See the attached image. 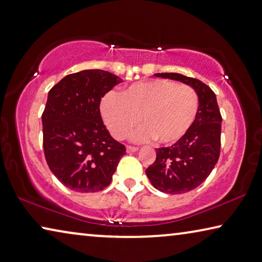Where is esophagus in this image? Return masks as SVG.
<instances>
[{"label": "esophagus", "mask_w": 262, "mask_h": 262, "mask_svg": "<svg viewBox=\"0 0 262 262\" xmlns=\"http://www.w3.org/2000/svg\"><path fill=\"white\" fill-rule=\"evenodd\" d=\"M139 148L138 147H132V146H127V152H135L138 151Z\"/></svg>", "instance_id": "1"}]
</instances>
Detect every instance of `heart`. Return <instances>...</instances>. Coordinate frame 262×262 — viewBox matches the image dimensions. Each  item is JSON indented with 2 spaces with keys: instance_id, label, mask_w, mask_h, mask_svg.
Returning <instances> with one entry per match:
<instances>
[{
  "instance_id": "1",
  "label": "heart",
  "mask_w": 262,
  "mask_h": 262,
  "mask_svg": "<svg viewBox=\"0 0 262 262\" xmlns=\"http://www.w3.org/2000/svg\"><path fill=\"white\" fill-rule=\"evenodd\" d=\"M199 98L192 87L167 79L138 82L121 95H103L100 113L115 139H123L133 128L143 123L134 134L136 141L155 139L163 146L177 143L191 129L197 118Z\"/></svg>"
}]
</instances>
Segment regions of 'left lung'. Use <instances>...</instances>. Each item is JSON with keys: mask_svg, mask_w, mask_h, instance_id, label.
Instances as JSON below:
<instances>
[{"mask_svg": "<svg viewBox=\"0 0 262 262\" xmlns=\"http://www.w3.org/2000/svg\"><path fill=\"white\" fill-rule=\"evenodd\" d=\"M192 87L199 98L197 118L183 139L171 147L156 149V160L146 173L154 188L180 194L201 185L217 164L221 154L222 115L217 98L204 82L180 73H155Z\"/></svg>", "mask_w": 262, "mask_h": 262, "instance_id": "1", "label": "left lung"}]
</instances>
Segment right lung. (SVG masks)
Wrapping results in <instances>:
<instances>
[{
	"instance_id": "add662e5",
	"label": "right lung",
	"mask_w": 262,
	"mask_h": 262,
	"mask_svg": "<svg viewBox=\"0 0 262 262\" xmlns=\"http://www.w3.org/2000/svg\"><path fill=\"white\" fill-rule=\"evenodd\" d=\"M122 82L102 70L69 74L50 90L43 122L45 159L53 175L77 192H97L111 184L126 148L102 122L101 98Z\"/></svg>"
}]
</instances>
